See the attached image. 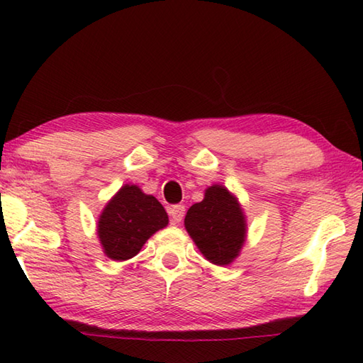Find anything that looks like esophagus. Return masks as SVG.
Returning a JSON list of instances; mask_svg holds the SVG:
<instances>
[{
    "label": "esophagus",
    "instance_id": "1",
    "mask_svg": "<svg viewBox=\"0 0 363 363\" xmlns=\"http://www.w3.org/2000/svg\"><path fill=\"white\" fill-rule=\"evenodd\" d=\"M168 213H169V217H172V221L174 223V225H179L184 218V213H186V207L179 206V204L172 206L168 209Z\"/></svg>",
    "mask_w": 363,
    "mask_h": 363
}]
</instances>
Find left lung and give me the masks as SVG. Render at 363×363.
Masks as SVG:
<instances>
[{
	"mask_svg": "<svg viewBox=\"0 0 363 363\" xmlns=\"http://www.w3.org/2000/svg\"><path fill=\"white\" fill-rule=\"evenodd\" d=\"M184 226L199 252L218 267L230 265L240 256L248 234L240 201L221 184L204 190L203 201L187 211Z\"/></svg>",
	"mask_w": 363,
	"mask_h": 363,
	"instance_id": "obj_1",
	"label": "left lung"
}]
</instances>
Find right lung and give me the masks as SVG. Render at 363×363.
<instances>
[{"mask_svg": "<svg viewBox=\"0 0 363 363\" xmlns=\"http://www.w3.org/2000/svg\"><path fill=\"white\" fill-rule=\"evenodd\" d=\"M168 225V215L156 198L135 184H125L106 203L96 223L103 252L117 262L133 259L146 240Z\"/></svg>", "mask_w": 363, "mask_h": 363, "instance_id": "1", "label": "right lung"}]
</instances>
